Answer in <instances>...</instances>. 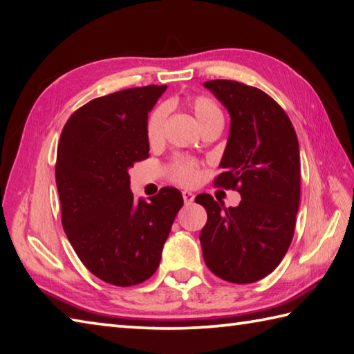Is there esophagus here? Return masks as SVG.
Instances as JSON below:
<instances>
[{"instance_id": "obj_1", "label": "esophagus", "mask_w": 354, "mask_h": 354, "mask_svg": "<svg viewBox=\"0 0 354 354\" xmlns=\"http://www.w3.org/2000/svg\"><path fill=\"white\" fill-rule=\"evenodd\" d=\"M183 198L185 204H192L193 199H194V194L192 192H183Z\"/></svg>"}]
</instances>
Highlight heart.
I'll return each instance as SVG.
<instances>
[{
  "label": "heart",
  "mask_w": 354,
  "mask_h": 354,
  "mask_svg": "<svg viewBox=\"0 0 354 354\" xmlns=\"http://www.w3.org/2000/svg\"><path fill=\"white\" fill-rule=\"evenodd\" d=\"M175 100L169 102L167 106H173ZM187 104L196 117L201 127L204 129L207 126L213 124H223V112L219 104L207 95H193L187 100ZM164 123H165V108L158 106L149 114L146 123V137L150 145H156L162 140L164 135ZM171 178L178 184L183 185H193L199 179V169L198 165L192 161H179L173 167Z\"/></svg>",
  "instance_id": "obj_1"
}]
</instances>
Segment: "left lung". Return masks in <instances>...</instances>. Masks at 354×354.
<instances>
[{
    "instance_id": "obj_1",
    "label": "left lung",
    "mask_w": 354,
    "mask_h": 354,
    "mask_svg": "<svg viewBox=\"0 0 354 354\" xmlns=\"http://www.w3.org/2000/svg\"><path fill=\"white\" fill-rule=\"evenodd\" d=\"M231 117L223 171L216 187L237 190L242 201L227 208L209 194H199L207 209L201 231L208 269L225 281H259L288 252L299 205V147L288 114L261 89L234 80L204 84Z\"/></svg>"
}]
</instances>
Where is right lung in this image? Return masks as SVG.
Returning a JSON list of instances; mask_svg holds the SVG:
<instances>
[{"instance_id": "1", "label": "right lung", "mask_w": 354, "mask_h": 354, "mask_svg": "<svg viewBox=\"0 0 354 354\" xmlns=\"http://www.w3.org/2000/svg\"><path fill=\"white\" fill-rule=\"evenodd\" d=\"M165 85L99 97L65 123L56 156L62 227L80 261L97 278L135 286L155 274L183 194L164 187L133 199L129 169L149 156V111Z\"/></svg>"}]
</instances>
